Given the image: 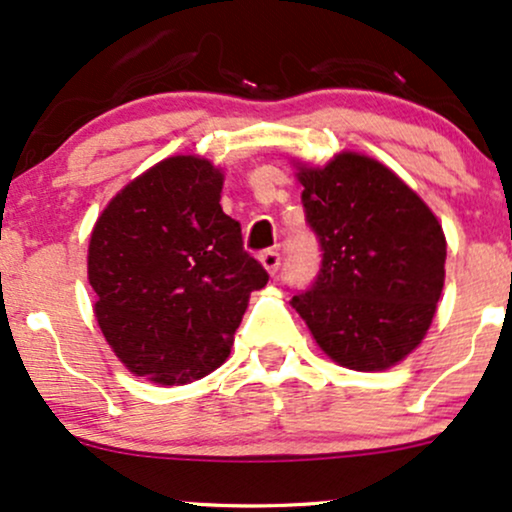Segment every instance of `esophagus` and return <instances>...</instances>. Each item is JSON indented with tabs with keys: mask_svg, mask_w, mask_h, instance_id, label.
<instances>
[{
	"mask_svg": "<svg viewBox=\"0 0 512 512\" xmlns=\"http://www.w3.org/2000/svg\"><path fill=\"white\" fill-rule=\"evenodd\" d=\"M260 262L264 264V269H267L269 274H276L279 272V267H281V255L276 250H264L262 255H260Z\"/></svg>",
	"mask_w": 512,
	"mask_h": 512,
	"instance_id": "esophagus-1",
	"label": "esophagus"
}]
</instances>
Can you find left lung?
<instances>
[{
	"mask_svg": "<svg viewBox=\"0 0 512 512\" xmlns=\"http://www.w3.org/2000/svg\"><path fill=\"white\" fill-rule=\"evenodd\" d=\"M298 178L322 262L293 307L338 365L357 372L396 365L420 346L441 298V224L369 157L343 152L324 169H300Z\"/></svg>",
	"mask_w": 512,
	"mask_h": 512,
	"instance_id": "8db88e82",
	"label": "left lung"
}]
</instances>
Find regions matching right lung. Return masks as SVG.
I'll return each instance as SVG.
<instances>
[{"label": "right lung", "mask_w": 512, "mask_h": 512, "mask_svg": "<svg viewBox=\"0 0 512 512\" xmlns=\"http://www.w3.org/2000/svg\"><path fill=\"white\" fill-rule=\"evenodd\" d=\"M224 176L169 157L109 202L90 236L95 317L119 360L157 384H186L231 353L252 291L269 274L224 214Z\"/></svg>", "instance_id": "obj_1"}]
</instances>
